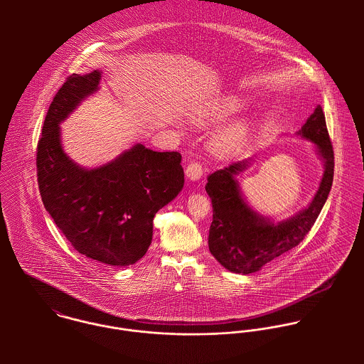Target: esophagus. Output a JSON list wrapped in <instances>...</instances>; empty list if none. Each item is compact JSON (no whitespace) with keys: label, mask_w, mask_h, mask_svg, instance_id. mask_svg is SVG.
Returning <instances> with one entry per match:
<instances>
[{"label":"esophagus","mask_w":364,"mask_h":364,"mask_svg":"<svg viewBox=\"0 0 364 364\" xmlns=\"http://www.w3.org/2000/svg\"><path fill=\"white\" fill-rule=\"evenodd\" d=\"M185 173L186 176L191 179V181H198L203 176V166L202 164L199 162H191L186 169H185Z\"/></svg>","instance_id":"34e87169"}]
</instances>
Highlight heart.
<instances>
[{
	"label": "heart",
	"mask_w": 364,
	"mask_h": 364,
	"mask_svg": "<svg viewBox=\"0 0 364 364\" xmlns=\"http://www.w3.org/2000/svg\"><path fill=\"white\" fill-rule=\"evenodd\" d=\"M240 109L241 102L235 97H221L205 107L203 116L208 120H223ZM248 137L250 126L245 122H232L213 137V149L221 156H231L247 144Z\"/></svg>",
	"instance_id": "obj_1"
}]
</instances>
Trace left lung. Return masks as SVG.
<instances>
[{"label": "left lung", "mask_w": 364, "mask_h": 364, "mask_svg": "<svg viewBox=\"0 0 364 364\" xmlns=\"http://www.w3.org/2000/svg\"><path fill=\"white\" fill-rule=\"evenodd\" d=\"M297 134L316 146L325 171L309 208L287 220L272 223L250 208L242 198L235 176L247 169L248 161L234 162L208 175L206 192L213 205L208 250L230 272L242 274L258 272L263 264L297 247L311 230L328 199L335 162L325 114L319 105Z\"/></svg>", "instance_id": "obj_1"}]
</instances>
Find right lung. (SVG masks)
Returning a JSON list of instances; mask_svg holds the SVG:
<instances>
[{"mask_svg":"<svg viewBox=\"0 0 364 364\" xmlns=\"http://www.w3.org/2000/svg\"><path fill=\"white\" fill-rule=\"evenodd\" d=\"M100 70L73 74L57 91L38 143V183L45 208L74 250L120 267L146 255L156 211L178 196L185 179L178 151L158 153L143 144L94 169L67 156L58 126L100 90Z\"/></svg>","mask_w":364,"mask_h":364,"instance_id":"obj_1","label":"right lung"}]
</instances>
